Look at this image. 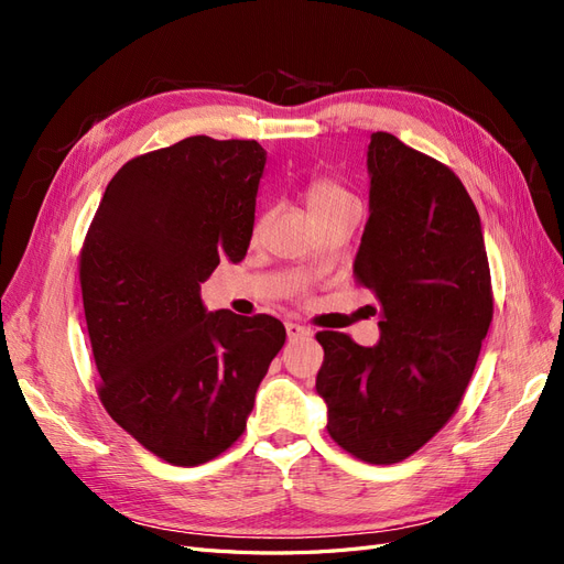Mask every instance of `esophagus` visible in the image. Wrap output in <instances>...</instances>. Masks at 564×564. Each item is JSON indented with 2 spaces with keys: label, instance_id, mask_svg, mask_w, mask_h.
Masks as SVG:
<instances>
[{
  "label": "esophagus",
  "instance_id": "obj_1",
  "mask_svg": "<svg viewBox=\"0 0 564 564\" xmlns=\"http://www.w3.org/2000/svg\"><path fill=\"white\" fill-rule=\"evenodd\" d=\"M286 336H289V340L308 338V336H311V329L301 327V324H296V322H286Z\"/></svg>",
  "mask_w": 564,
  "mask_h": 564
}]
</instances>
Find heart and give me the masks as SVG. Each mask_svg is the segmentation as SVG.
Listing matches in <instances>:
<instances>
[{
  "mask_svg": "<svg viewBox=\"0 0 564 564\" xmlns=\"http://www.w3.org/2000/svg\"><path fill=\"white\" fill-rule=\"evenodd\" d=\"M305 204L317 220V226L340 214L357 212V199L346 191L344 185L329 178H315L308 187H305Z\"/></svg>",
  "mask_w": 564,
  "mask_h": 564,
  "instance_id": "heart-1",
  "label": "heart"
}]
</instances>
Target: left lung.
I'll return each mask as SVG.
<instances>
[{
  "label": "left lung",
  "instance_id": "8db88e82",
  "mask_svg": "<svg viewBox=\"0 0 564 564\" xmlns=\"http://www.w3.org/2000/svg\"><path fill=\"white\" fill-rule=\"evenodd\" d=\"M367 172L369 220L352 272L381 303V338L365 348L319 332L315 388L336 445L367 464H398L464 398L494 313L491 280L480 216L449 166L377 131Z\"/></svg>",
  "mask_w": 564,
  "mask_h": 564
}]
</instances>
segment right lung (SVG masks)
<instances>
[{
    "mask_svg": "<svg viewBox=\"0 0 564 564\" xmlns=\"http://www.w3.org/2000/svg\"><path fill=\"white\" fill-rule=\"evenodd\" d=\"M265 150L191 135L129 160L106 187L79 256L98 395L155 456L199 466L247 429L284 324L209 313L199 296L253 232Z\"/></svg>",
    "mask_w": 564,
    "mask_h": 564,
    "instance_id": "obj_1",
    "label": "right lung"
}]
</instances>
